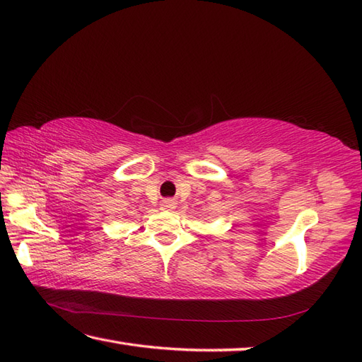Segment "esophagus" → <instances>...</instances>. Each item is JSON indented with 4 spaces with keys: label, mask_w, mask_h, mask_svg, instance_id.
I'll list each match as a JSON object with an SVG mask.
<instances>
[{
    "label": "esophagus",
    "mask_w": 362,
    "mask_h": 362,
    "mask_svg": "<svg viewBox=\"0 0 362 362\" xmlns=\"http://www.w3.org/2000/svg\"><path fill=\"white\" fill-rule=\"evenodd\" d=\"M165 206H166L168 209H173V208H174V202L166 200V202H165Z\"/></svg>",
    "instance_id": "obj_1"
}]
</instances>
